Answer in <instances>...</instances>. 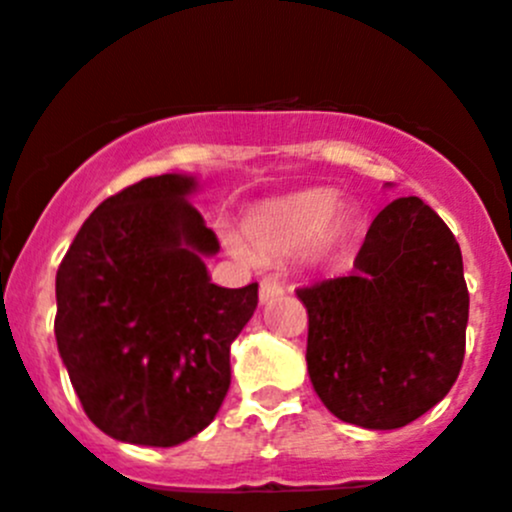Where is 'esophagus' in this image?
<instances>
[{
	"label": "esophagus",
	"instance_id": "obj_1",
	"mask_svg": "<svg viewBox=\"0 0 512 512\" xmlns=\"http://www.w3.org/2000/svg\"><path fill=\"white\" fill-rule=\"evenodd\" d=\"M282 292H285L282 282L272 280V277H265V280L260 282V302H262V305H265V302H272L275 297H280Z\"/></svg>",
	"mask_w": 512,
	"mask_h": 512
}]
</instances>
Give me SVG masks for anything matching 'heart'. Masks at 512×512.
Here are the masks:
<instances>
[{"instance_id":"obj_1","label":"heart","mask_w":512,"mask_h":512,"mask_svg":"<svg viewBox=\"0 0 512 512\" xmlns=\"http://www.w3.org/2000/svg\"><path fill=\"white\" fill-rule=\"evenodd\" d=\"M340 200L335 192L310 190L287 200L270 202L247 220V235L260 250L275 255H292L315 245L322 235H330L332 217ZM240 250V245L235 242Z\"/></svg>"}]
</instances>
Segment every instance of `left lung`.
I'll return each instance as SVG.
<instances>
[{
	"label": "left lung",
	"instance_id": "left-lung-1",
	"mask_svg": "<svg viewBox=\"0 0 512 512\" xmlns=\"http://www.w3.org/2000/svg\"><path fill=\"white\" fill-rule=\"evenodd\" d=\"M297 297L312 388L342 423L403 428L458 380L470 307L463 255L420 197H400L372 220L350 275Z\"/></svg>",
	"mask_w": 512,
	"mask_h": 512
}]
</instances>
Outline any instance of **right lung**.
I'll use <instances>...</instances> for the list:
<instances>
[{"label":"right lung","mask_w":512,"mask_h":512,"mask_svg":"<svg viewBox=\"0 0 512 512\" xmlns=\"http://www.w3.org/2000/svg\"><path fill=\"white\" fill-rule=\"evenodd\" d=\"M195 190L187 175L124 187L57 270L59 355L87 418L122 443L172 448L215 420L230 345L257 307V282H210L220 242L187 200Z\"/></svg>","instance_id":"1"}]
</instances>
